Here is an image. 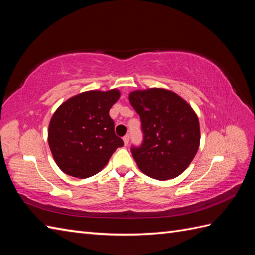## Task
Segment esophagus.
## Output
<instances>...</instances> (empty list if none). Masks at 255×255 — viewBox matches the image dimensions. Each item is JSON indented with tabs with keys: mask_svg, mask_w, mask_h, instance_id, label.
<instances>
[{
	"mask_svg": "<svg viewBox=\"0 0 255 255\" xmlns=\"http://www.w3.org/2000/svg\"><path fill=\"white\" fill-rule=\"evenodd\" d=\"M123 140H124L125 145H127V144L129 143V136H128V134H126V136H125V137L123 138Z\"/></svg>",
	"mask_w": 255,
	"mask_h": 255,
	"instance_id": "34e87169",
	"label": "esophagus"
}]
</instances>
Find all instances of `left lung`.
<instances>
[{
  "mask_svg": "<svg viewBox=\"0 0 255 255\" xmlns=\"http://www.w3.org/2000/svg\"><path fill=\"white\" fill-rule=\"evenodd\" d=\"M128 100L141 119L143 142L131 148L139 170L160 181L180 175L199 148L196 113L180 95L166 89L132 91Z\"/></svg>",
  "mask_w": 255,
  "mask_h": 255,
  "instance_id": "obj_1",
  "label": "left lung"
}]
</instances>
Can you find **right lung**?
Wrapping results in <instances>:
<instances>
[{
    "label": "right lung",
    "instance_id": "right-lung-1",
    "mask_svg": "<svg viewBox=\"0 0 255 255\" xmlns=\"http://www.w3.org/2000/svg\"><path fill=\"white\" fill-rule=\"evenodd\" d=\"M121 91H86L57 108L48 128V143L57 165L66 174L86 178L108 163L122 138L115 134L110 116Z\"/></svg>",
    "mask_w": 255,
    "mask_h": 255
}]
</instances>
